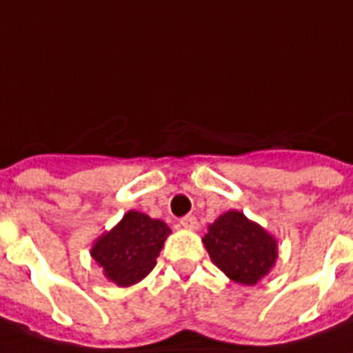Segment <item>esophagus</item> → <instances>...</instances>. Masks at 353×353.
<instances>
[{"mask_svg": "<svg viewBox=\"0 0 353 353\" xmlns=\"http://www.w3.org/2000/svg\"><path fill=\"white\" fill-rule=\"evenodd\" d=\"M180 225L184 226V228H188V230H196V228H199V223H196V219L193 215H185V217H182V219H180Z\"/></svg>", "mask_w": 353, "mask_h": 353, "instance_id": "1", "label": "esophagus"}]
</instances>
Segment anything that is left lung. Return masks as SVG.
<instances>
[{
	"label": "left lung",
	"mask_w": 353,
	"mask_h": 353,
	"mask_svg": "<svg viewBox=\"0 0 353 353\" xmlns=\"http://www.w3.org/2000/svg\"><path fill=\"white\" fill-rule=\"evenodd\" d=\"M210 258L230 280L254 285L274 265L276 239L241 212H226L208 226L204 236Z\"/></svg>",
	"instance_id": "1"
}]
</instances>
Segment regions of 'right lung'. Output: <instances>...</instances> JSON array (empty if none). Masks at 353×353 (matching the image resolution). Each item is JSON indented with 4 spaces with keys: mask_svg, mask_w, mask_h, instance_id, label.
<instances>
[{
    "mask_svg": "<svg viewBox=\"0 0 353 353\" xmlns=\"http://www.w3.org/2000/svg\"><path fill=\"white\" fill-rule=\"evenodd\" d=\"M169 234L171 228L163 221L128 212L114 230L95 241L92 258L103 267L108 280L127 288L154 269Z\"/></svg>",
    "mask_w": 353,
    "mask_h": 353,
    "instance_id": "1",
    "label": "right lung"
}]
</instances>
